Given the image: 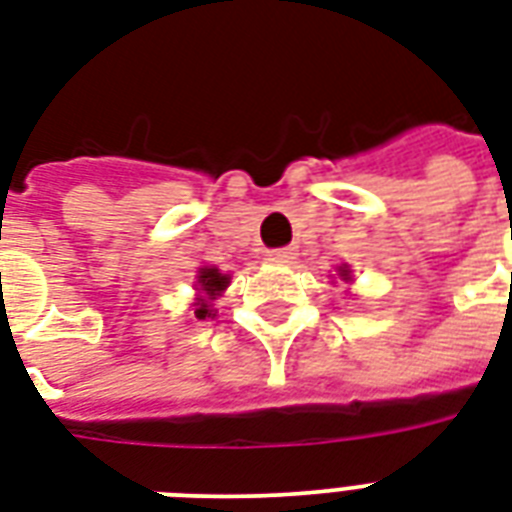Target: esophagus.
<instances>
[{"mask_svg":"<svg viewBox=\"0 0 512 512\" xmlns=\"http://www.w3.org/2000/svg\"><path fill=\"white\" fill-rule=\"evenodd\" d=\"M268 260H273V263H292L295 260V249H273Z\"/></svg>","mask_w":512,"mask_h":512,"instance_id":"1","label":"esophagus"}]
</instances>
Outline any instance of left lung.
Listing matches in <instances>:
<instances>
[{
	"instance_id": "1",
	"label": "left lung",
	"mask_w": 512,
	"mask_h": 512,
	"mask_svg": "<svg viewBox=\"0 0 512 512\" xmlns=\"http://www.w3.org/2000/svg\"><path fill=\"white\" fill-rule=\"evenodd\" d=\"M338 276H341L343 282H351V268H349V265H341V268H338Z\"/></svg>"
}]
</instances>
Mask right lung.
Here are the masks:
<instances>
[{"label":"right lung","mask_w":512,"mask_h":512,"mask_svg":"<svg viewBox=\"0 0 512 512\" xmlns=\"http://www.w3.org/2000/svg\"><path fill=\"white\" fill-rule=\"evenodd\" d=\"M228 284L230 273H222L220 268H214V265L198 268V273H195V290H198V298H195L193 303L195 319L214 317V300L220 298Z\"/></svg>","instance_id":"1"}]
</instances>
